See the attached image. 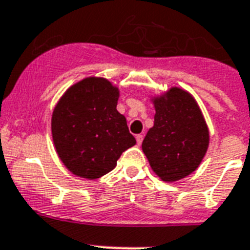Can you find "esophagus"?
I'll list each match as a JSON object with an SVG mask.
<instances>
[{
  "instance_id": "esophagus-1",
  "label": "esophagus",
  "mask_w": 250,
  "mask_h": 250,
  "mask_svg": "<svg viewBox=\"0 0 250 250\" xmlns=\"http://www.w3.org/2000/svg\"><path fill=\"white\" fill-rule=\"evenodd\" d=\"M143 138H144V136H143V134H138V135L135 136V139H136V143H138V146H140V144H142Z\"/></svg>"
}]
</instances>
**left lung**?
<instances>
[{
    "label": "left lung",
    "instance_id": "obj_1",
    "mask_svg": "<svg viewBox=\"0 0 250 250\" xmlns=\"http://www.w3.org/2000/svg\"><path fill=\"white\" fill-rule=\"evenodd\" d=\"M154 125L142 149L150 168L164 182H176L195 172L210 143L208 124L195 97L186 89L170 87L150 99Z\"/></svg>",
    "mask_w": 250,
    "mask_h": 250
}]
</instances>
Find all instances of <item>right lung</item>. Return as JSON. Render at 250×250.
<instances>
[{"label":"right lung","instance_id":"obj_1","mask_svg":"<svg viewBox=\"0 0 250 250\" xmlns=\"http://www.w3.org/2000/svg\"><path fill=\"white\" fill-rule=\"evenodd\" d=\"M119 87L87 77L63 93L52 114V136L69 172L96 180L116 167L123 151L136 144L126 119L116 110Z\"/></svg>","mask_w":250,"mask_h":250}]
</instances>
